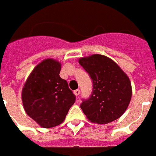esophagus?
Returning <instances> with one entry per match:
<instances>
[{
  "label": "esophagus",
  "instance_id": "esophagus-1",
  "mask_svg": "<svg viewBox=\"0 0 156 156\" xmlns=\"http://www.w3.org/2000/svg\"><path fill=\"white\" fill-rule=\"evenodd\" d=\"M73 93H74V95H75L76 97H78V95L80 94V90H79V89H77V90H75V91H73Z\"/></svg>",
  "mask_w": 156,
  "mask_h": 156
}]
</instances>
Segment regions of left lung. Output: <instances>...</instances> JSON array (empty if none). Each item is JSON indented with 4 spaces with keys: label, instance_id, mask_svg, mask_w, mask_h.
<instances>
[{
    "label": "left lung",
    "instance_id": "8db88e82",
    "mask_svg": "<svg viewBox=\"0 0 156 156\" xmlns=\"http://www.w3.org/2000/svg\"><path fill=\"white\" fill-rule=\"evenodd\" d=\"M92 80L93 88L80 107L92 123L105 124L116 120L127 110L132 86L127 74L109 57L94 54L78 60Z\"/></svg>",
    "mask_w": 156,
    "mask_h": 156
}]
</instances>
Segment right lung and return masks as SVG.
<instances>
[{"mask_svg":"<svg viewBox=\"0 0 156 156\" xmlns=\"http://www.w3.org/2000/svg\"><path fill=\"white\" fill-rule=\"evenodd\" d=\"M61 64L46 59L31 72L22 90L25 112L39 125L53 128L62 123L76 97L59 77Z\"/></svg>","mask_w":156,"mask_h":156,"instance_id":"add662e5","label":"right lung"}]
</instances>
